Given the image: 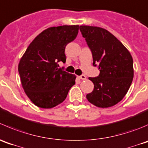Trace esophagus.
Returning <instances> with one entry per match:
<instances>
[{"label":"esophagus","instance_id":"1","mask_svg":"<svg viewBox=\"0 0 148 148\" xmlns=\"http://www.w3.org/2000/svg\"><path fill=\"white\" fill-rule=\"evenodd\" d=\"M78 77L80 79H81V80H86V76L84 75H82L79 76Z\"/></svg>","mask_w":148,"mask_h":148}]
</instances>
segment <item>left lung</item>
Masks as SVG:
<instances>
[{
	"label": "left lung",
	"mask_w": 148,
	"mask_h": 148,
	"mask_svg": "<svg viewBox=\"0 0 148 148\" xmlns=\"http://www.w3.org/2000/svg\"><path fill=\"white\" fill-rule=\"evenodd\" d=\"M80 30L92 52L93 65H99L100 71L98 77H88L94 88L86 98L97 107H112L123 99L131 86L134 77L132 57L106 29L80 26Z\"/></svg>",
	"instance_id": "left-lung-1"
}]
</instances>
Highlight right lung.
I'll use <instances>...</instances> for the list:
<instances>
[{
    "label": "right lung",
    "instance_id": "1",
    "mask_svg": "<svg viewBox=\"0 0 148 148\" xmlns=\"http://www.w3.org/2000/svg\"><path fill=\"white\" fill-rule=\"evenodd\" d=\"M78 29V25L48 28L35 37L21 57L18 67L21 85L38 107L58 106L75 83V75L58 68V62H65V47L75 39Z\"/></svg>",
    "mask_w": 148,
    "mask_h": 148
}]
</instances>
